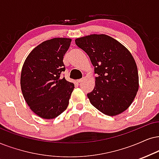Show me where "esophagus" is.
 Returning <instances> with one entry per match:
<instances>
[{
    "label": "esophagus",
    "instance_id": "esophagus-1",
    "mask_svg": "<svg viewBox=\"0 0 159 159\" xmlns=\"http://www.w3.org/2000/svg\"><path fill=\"white\" fill-rule=\"evenodd\" d=\"M82 81H83V79H82V78H81V79H78V80H77V83H78V84L81 83Z\"/></svg>",
    "mask_w": 159,
    "mask_h": 159
}]
</instances>
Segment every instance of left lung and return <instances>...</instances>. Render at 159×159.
I'll return each instance as SVG.
<instances>
[{
  "instance_id": "8db88e82",
  "label": "left lung",
  "mask_w": 159,
  "mask_h": 159,
  "mask_svg": "<svg viewBox=\"0 0 159 159\" xmlns=\"http://www.w3.org/2000/svg\"><path fill=\"white\" fill-rule=\"evenodd\" d=\"M75 42L89 56L98 75L94 89L87 94L92 105L108 116L125 111L139 89L137 66L131 53L105 34L86 36Z\"/></svg>"
}]
</instances>
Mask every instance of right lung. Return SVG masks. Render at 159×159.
I'll return each instance as SVG.
<instances>
[{"mask_svg":"<svg viewBox=\"0 0 159 159\" xmlns=\"http://www.w3.org/2000/svg\"><path fill=\"white\" fill-rule=\"evenodd\" d=\"M71 41L53 38L43 42L29 53L22 68L23 97L32 111L44 119H53L65 111L75 88L61 77L65 70L64 56Z\"/></svg>","mask_w":159,"mask_h":159,"instance_id":"right-lung-1","label":"right lung"}]
</instances>
